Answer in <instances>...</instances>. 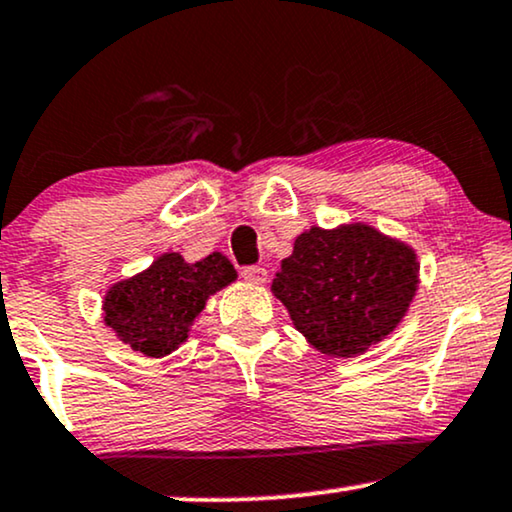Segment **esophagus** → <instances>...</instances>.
Here are the masks:
<instances>
[{
	"label": "esophagus",
	"instance_id": "esophagus-1",
	"mask_svg": "<svg viewBox=\"0 0 512 512\" xmlns=\"http://www.w3.org/2000/svg\"><path fill=\"white\" fill-rule=\"evenodd\" d=\"M241 276L245 278V281L255 283V286H262V283L267 281V269L255 267V264H252V267H243L241 269Z\"/></svg>",
	"mask_w": 512,
	"mask_h": 512
}]
</instances>
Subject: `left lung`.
Masks as SVG:
<instances>
[{
	"label": "left lung",
	"mask_w": 512,
	"mask_h": 512,
	"mask_svg": "<svg viewBox=\"0 0 512 512\" xmlns=\"http://www.w3.org/2000/svg\"><path fill=\"white\" fill-rule=\"evenodd\" d=\"M416 288V252L368 224L312 226L271 283L297 331L328 357H357L387 338Z\"/></svg>",
	"instance_id": "left-lung-1"
}]
</instances>
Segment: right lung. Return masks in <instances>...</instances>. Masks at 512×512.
Segmentation results:
<instances>
[{"label": "right lung", "instance_id": "right-lung-1", "mask_svg": "<svg viewBox=\"0 0 512 512\" xmlns=\"http://www.w3.org/2000/svg\"><path fill=\"white\" fill-rule=\"evenodd\" d=\"M236 281L222 252L189 264L165 252L141 274L115 283L103 300V321L118 338L151 359H160L189 338L210 295Z\"/></svg>", "mask_w": 512, "mask_h": 512}]
</instances>
